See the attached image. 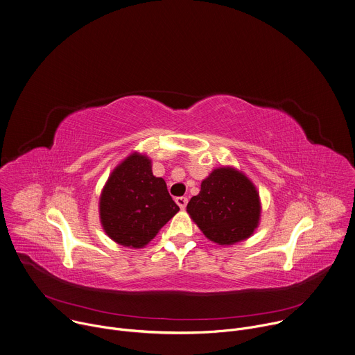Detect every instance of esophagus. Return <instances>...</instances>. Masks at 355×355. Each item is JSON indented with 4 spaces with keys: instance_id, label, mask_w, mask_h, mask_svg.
<instances>
[{
    "instance_id": "34e87169",
    "label": "esophagus",
    "mask_w": 355,
    "mask_h": 355,
    "mask_svg": "<svg viewBox=\"0 0 355 355\" xmlns=\"http://www.w3.org/2000/svg\"><path fill=\"white\" fill-rule=\"evenodd\" d=\"M175 202H177V205H178L181 209H185V207H187V203H188V198L180 196V198L175 199Z\"/></svg>"
}]
</instances>
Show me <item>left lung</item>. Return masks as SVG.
Listing matches in <instances>:
<instances>
[{"label":"left lung","mask_w":355,"mask_h":355,"mask_svg":"<svg viewBox=\"0 0 355 355\" xmlns=\"http://www.w3.org/2000/svg\"><path fill=\"white\" fill-rule=\"evenodd\" d=\"M187 210L210 241L231 245L248 239L258 227L259 193L243 173L221 167L202 181Z\"/></svg>","instance_id":"1"}]
</instances>
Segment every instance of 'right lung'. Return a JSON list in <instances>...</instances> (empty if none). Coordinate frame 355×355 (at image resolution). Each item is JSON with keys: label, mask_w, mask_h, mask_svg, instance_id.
Returning a JSON list of instances; mask_svg holds the SVG:
<instances>
[{"label": "right lung", "mask_w": 355, "mask_h": 355, "mask_svg": "<svg viewBox=\"0 0 355 355\" xmlns=\"http://www.w3.org/2000/svg\"><path fill=\"white\" fill-rule=\"evenodd\" d=\"M180 210L150 160L134 153L110 175L100 198L104 231L124 247L142 248Z\"/></svg>", "instance_id": "obj_1"}]
</instances>
